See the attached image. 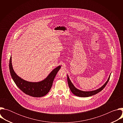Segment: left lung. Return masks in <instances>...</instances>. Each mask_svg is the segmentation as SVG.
I'll return each mask as SVG.
<instances>
[{"mask_svg": "<svg viewBox=\"0 0 123 123\" xmlns=\"http://www.w3.org/2000/svg\"><path fill=\"white\" fill-rule=\"evenodd\" d=\"M111 74V73L107 81L101 87H100V88H99V89H98L96 90H94V91H81V90H80L77 89L76 87H75V86L74 85L73 83L71 82V80H70L68 75L67 74L68 83V86H69V89L71 90V91L72 92L74 95H75L77 96L81 97H90V96L94 95L98 93V92H100L102 90H103L104 89V88L105 87V86H106V85L107 84L108 82H109V81L110 80Z\"/></svg>", "mask_w": 123, "mask_h": 123, "instance_id": "obj_1", "label": "left lung"}]
</instances>
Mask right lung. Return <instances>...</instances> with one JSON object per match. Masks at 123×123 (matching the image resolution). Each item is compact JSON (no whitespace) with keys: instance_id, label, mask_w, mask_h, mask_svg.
<instances>
[{"instance_id":"right-lung-1","label":"right lung","mask_w":123,"mask_h":123,"mask_svg":"<svg viewBox=\"0 0 123 123\" xmlns=\"http://www.w3.org/2000/svg\"><path fill=\"white\" fill-rule=\"evenodd\" d=\"M9 63L10 74L16 85L25 94L34 97H43L49 92L54 79L61 67L59 65L54 68L44 80L33 82L25 80L16 74L12 68L11 56Z\"/></svg>"}]
</instances>
